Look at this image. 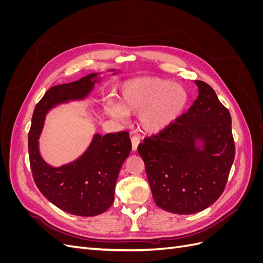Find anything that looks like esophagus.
Listing matches in <instances>:
<instances>
[{
	"label": "esophagus",
	"instance_id": "obj_1",
	"mask_svg": "<svg viewBox=\"0 0 263 263\" xmlns=\"http://www.w3.org/2000/svg\"><path fill=\"white\" fill-rule=\"evenodd\" d=\"M139 142H140V139H139L138 136H133L132 137V148H133L134 151L137 150V147L139 145Z\"/></svg>",
	"mask_w": 263,
	"mask_h": 263
}]
</instances>
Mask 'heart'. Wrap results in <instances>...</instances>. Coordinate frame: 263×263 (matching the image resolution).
Wrapping results in <instances>:
<instances>
[{
    "instance_id": "heart-1",
    "label": "heart",
    "mask_w": 263,
    "mask_h": 263,
    "mask_svg": "<svg viewBox=\"0 0 263 263\" xmlns=\"http://www.w3.org/2000/svg\"><path fill=\"white\" fill-rule=\"evenodd\" d=\"M186 102L182 86L159 78H139L126 82L121 90V102L109 101L105 108L118 121L140 114V128L158 134L177 121Z\"/></svg>"
}]
</instances>
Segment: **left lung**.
Instances as JSON below:
<instances>
[{"instance_id":"obj_1","label":"left lung","mask_w":263,"mask_h":263,"mask_svg":"<svg viewBox=\"0 0 263 263\" xmlns=\"http://www.w3.org/2000/svg\"><path fill=\"white\" fill-rule=\"evenodd\" d=\"M195 84L198 97L187 112L138 146L156 205L180 215L198 213L218 200L235 159L229 110L212 86Z\"/></svg>"}]
</instances>
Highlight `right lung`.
<instances>
[{
	"label": "right lung",
	"mask_w": 263,
	"mask_h": 263,
	"mask_svg": "<svg viewBox=\"0 0 263 263\" xmlns=\"http://www.w3.org/2000/svg\"><path fill=\"white\" fill-rule=\"evenodd\" d=\"M98 76L91 73L78 81L50 87L37 103L28 133L29 163L38 190L57 208L77 216L100 215L113 204L119 170L132 150L129 134H95L80 158L58 168L42 158L38 139L48 110L62 103L85 99L99 81Z\"/></svg>",
	"instance_id": "right-lung-1"
}]
</instances>
